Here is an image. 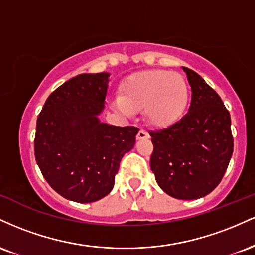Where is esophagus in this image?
Segmentation results:
<instances>
[{
	"mask_svg": "<svg viewBox=\"0 0 255 255\" xmlns=\"http://www.w3.org/2000/svg\"><path fill=\"white\" fill-rule=\"evenodd\" d=\"M148 133L147 131H146L145 129H140L139 130V133L136 134V139L137 140H142V139H148Z\"/></svg>",
	"mask_w": 255,
	"mask_h": 255,
	"instance_id": "1",
	"label": "esophagus"
}]
</instances>
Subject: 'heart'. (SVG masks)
<instances>
[{
  "instance_id": "obj_1",
  "label": "heart",
  "mask_w": 255,
  "mask_h": 255,
  "mask_svg": "<svg viewBox=\"0 0 255 255\" xmlns=\"http://www.w3.org/2000/svg\"><path fill=\"white\" fill-rule=\"evenodd\" d=\"M188 98V85L182 75L154 69L137 73L126 81L118 107L125 113L144 108L150 124L164 127L182 118Z\"/></svg>"
}]
</instances>
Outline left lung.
<instances>
[{
  "instance_id": "1",
  "label": "left lung",
  "mask_w": 255,
  "mask_h": 255,
  "mask_svg": "<svg viewBox=\"0 0 255 255\" xmlns=\"http://www.w3.org/2000/svg\"><path fill=\"white\" fill-rule=\"evenodd\" d=\"M192 90L188 113L174 125L148 131L150 166L158 186L172 198L193 200L211 193L233 156L230 114L212 87L182 67Z\"/></svg>"
}]
</instances>
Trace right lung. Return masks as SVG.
Masks as SVG:
<instances>
[{
    "label": "right lung",
    "mask_w": 255,
    "mask_h": 255,
    "mask_svg": "<svg viewBox=\"0 0 255 255\" xmlns=\"http://www.w3.org/2000/svg\"><path fill=\"white\" fill-rule=\"evenodd\" d=\"M108 78V73L72 78L49 96L37 119V164L55 192L77 203L109 194L120 162L139 131L134 126L99 122Z\"/></svg>",
    "instance_id": "1"
}]
</instances>
